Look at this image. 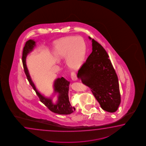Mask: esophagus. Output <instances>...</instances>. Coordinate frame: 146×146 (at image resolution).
Segmentation results:
<instances>
[{
	"label": "esophagus",
	"instance_id": "1",
	"mask_svg": "<svg viewBox=\"0 0 146 146\" xmlns=\"http://www.w3.org/2000/svg\"><path fill=\"white\" fill-rule=\"evenodd\" d=\"M71 78H72V80L73 81H76L77 79V77L76 76V74L74 72H72L71 73Z\"/></svg>",
	"mask_w": 146,
	"mask_h": 146
}]
</instances>
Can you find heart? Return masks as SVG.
I'll list each match as a JSON object with an SVG mask.
<instances>
[{"mask_svg": "<svg viewBox=\"0 0 146 146\" xmlns=\"http://www.w3.org/2000/svg\"><path fill=\"white\" fill-rule=\"evenodd\" d=\"M54 53L56 57L60 58L67 56L68 66L70 68L77 69L82 65L85 58L86 44L80 36L65 38L55 44Z\"/></svg>", "mask_w": 146, "mask_h": 146, "instance_id": "heart-1", "label": "heart"}]
</instances>
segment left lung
Segmentation results:
<instances>
[{
  "label": "left lung",
  "mask_w": 146,
  "mask_h": 146,
  "mask_svg": "<svg viewBox=\"0 0 146 146\" xmlns=\"http://www.w3.org/2000/svg\"><path fill=\"white\" fill-rule=\"evenodd\" d=\"M92 52L78 70L77 77L91 90L103 110L114 112L121 103L119 81L106 50L96 41Z\"/></svg>",
  "instance_id": "left-lung-1"
}]
</instances>
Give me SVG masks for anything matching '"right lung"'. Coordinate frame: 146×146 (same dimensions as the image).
Instances as JSON below:
<instances>
[{
    "instance_id": "right-lung-1",
    "label": "right lung",
    "mask_w": 146,
    "mask_h": 146,
    "mask_svg": "<svg viewBox=\"0 0 146 146\" xmlns=\"http://www.w3.org/2000/svg\"><path fill=\"white\" fill-rule=\"evenodd\" d=\"M36 46V42L34 40L30 39L26 41L25 46L23 48L22 54V63L24 72L26 75L29 82L34 89L36 94L39 98L40 102L47 107L50 111L59 114H69L72 113L75 108L72 107L69 100L68 91L69 85L70 82L66 80L64 78H57L54 81L53 85L55 93H58V100L56 104L52 102L51 98H46L41 94L36 88L34 83L32 81L30 77L28 69L26 64V58L27 55L32 52Z\"/></svg>"
}]
</instances>
